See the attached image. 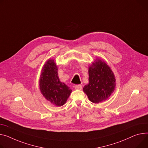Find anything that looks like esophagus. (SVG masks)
<instances>
[{"label":"esophagus","instance_id":"34e87169","mask_svg":"<svg viewBox=\"0 0 148 148\" xmlns=\"http://www.w3.org/2000/svg\"><path fill=\"white\" fill-rule=\"evenodd\" d=\"M74 87L77 90H81L82 88V86L80 85V84H78V85H75Z\"/></svg>","mask_w":148,"mask_h":148}]
</instances>
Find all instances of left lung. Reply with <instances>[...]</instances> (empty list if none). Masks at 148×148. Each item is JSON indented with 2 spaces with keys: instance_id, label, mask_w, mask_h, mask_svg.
I'll list each match as a JSON object with an SVG mask.
<instances>
[{
  "instance_id": "8db88e82",
  "label": "left lung",
  "mask_w": 148,
  "mask_h": 148,
  "mask_svg": "<svg viewBox=\"0 0 148 148\" xmlns=\"http://www.w3.org/2000/svg\"><path fill=\"white\" fill-rule=\"evenodd\" d=\"M88 83L83 92L94 103L102 102L110 97L115 88V77L110 66L99 58L88 67Z\"/></svg>"
}]
</instances>
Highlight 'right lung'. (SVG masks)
Instances as JSON below:
<instances>
[{
	"mask_svg": "<svg viewBox=\"0 0 148 148\" xmlns=\"http://www.w3.org/2000/svg\"><path fill=\"white\" fill-rule=\"evenodd\" d=\"M58 66L53 59H49L43 66L39 79V89L45 99L57 106L64 105L72 92L60 82Z\"/></svg>",
	"mask_w": 148,
	"mask_h": 148,
	"instance_id": "add662e5",
	"label": "right lung"
}]
</instances>
